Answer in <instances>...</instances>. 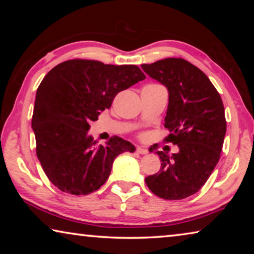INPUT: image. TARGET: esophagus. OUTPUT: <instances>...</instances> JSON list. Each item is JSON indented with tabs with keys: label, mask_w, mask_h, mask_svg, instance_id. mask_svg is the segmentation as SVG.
Returning a JSON list of instances; mask_svg holds the SVG:
<instances>
[{
	"label": "esophagus",
	"mask_w": 254,
	"mask_h": 254,
	"mask_svg": "<svg viewBox=\"0 0 254 254\" xmlns=\"http://www.w3.org/2000/svg\"><path fill=\"white\" fill-rule=\"evenodd\" d=\"M136 152L140 153V154H148V150L144 149V148H141V147H137L136 148Z\"/></svg>",
	"instance_id": "esophagus-1"
}]
</instances>
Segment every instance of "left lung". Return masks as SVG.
Listing matches in <instances>:
<instances>
[{"label":"left lung","mask_w":254,"mask_h":254,"mask_svg":"<svg viewBox=\"0 0 254 254\" xmlns=\"http://www.w3.org/2000/svg\"><path fill=\"white\" fill-rule=\"evenodd\" d=\"M141 67L168 88L165 127L170 134L163 141L179 148L171 157L157 152L161 168L145 184L160 198L184 199L204 186L220 160L226 132L224 105L208 77L187 60L166 58Z\"/></svg>","instance_id":"obj_1"}]
</instances>
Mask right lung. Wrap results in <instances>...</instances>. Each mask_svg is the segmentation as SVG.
Returning a JSON list of instances; mask_svg holds the SVG:
<instances>
[{"mask_svg": "<svg viewBox=\"0 0 254 254\" xmlns=\"http://www.w3.org/2000/svg\"><path fill=\"white\" fill-rule=\"evenodd\" d=\"M144 78L137 66L87 59L67 60L45 76L37 89L32 128L37 157L58 189L91 194L105 184L120 153L134 151V145L117 135L97 145L88 130L118 93Z\"/></svg>", "mask_w": 254, "mask_h": 254, "instance_id": "obj_1", "label": "right lung"}]
</instances>
